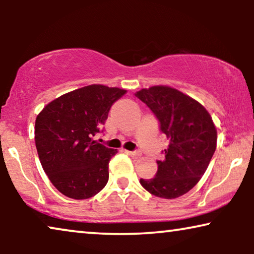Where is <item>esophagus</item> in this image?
<instances>
[{
  "instance_id": "obj_1",
  "label": "esophagus",
  "mask_w": 254,
  "mask_h": 254,
  "mask_svg": "<svg viewBox=\"0 0 254 254\" xmlns=\"http://www.w3.org/2000/svg\"><path fill=\"white\" fill-rule=\"evenodd\" d=\"M127 154L131 156V157H134V158H138L141 156L140 151H127Z\"/></svg>"
}]
</instances>
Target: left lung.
<instances>
[{"label": "left lung", "mask_w": 254, "mask_h": 254, "mask_svg": "<svg viewBox=\"0 0 254 254\" xmlns=\"http://www.w3.org/2000/svg\"><path fill=\"white\" fill-rule=\"evenodd\" d=\"M152 111L169 138L165 158L151 179H140L152 195L176 199L199 183L216 149L217 131L208 111L195 99L164 85L135 93Z\"/></svg>", "instance_id": "left-lung-1"}]
</instances>
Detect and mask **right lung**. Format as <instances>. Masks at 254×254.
<instances>
[{"label": "right lung", "mask_w": 254, "mask_h": 254, "mask_svg": "<svg viewBox=\"0 0 254 254\" xmlns=\"http://www.w3.org/2000/svg\"><path fill=\"white\" fill-rule=\"evenodd\" d=\"M126 90L92 84L64 93L38 114L34 138L40 163L59 192L89 199L109 182V163L117 149L95 138L111 106Z\"/></svg>", "instance_id": "add662e5"}]
</instances>
